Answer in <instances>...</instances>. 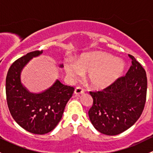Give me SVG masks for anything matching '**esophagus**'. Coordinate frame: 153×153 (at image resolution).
<instances>
[{
  "instance_id": "34e87169",
  "label": "esophagus",
  "mask_w": 153,
  "mask_h": 153,
  "mask_svg": "<svg viewBox=\"0 0 153 153\" xmlns=\"http://www.w3.org/2000/svg\"><path fill=\"white\" fill-rule=\"evenodd\" d=\"M84 92V89H82L81 86H78V87H76L75 89V95H81V94H83Z\"/></svg>"
}]
</instances>
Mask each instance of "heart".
Here are the masks:
<instances>
[{"mask_svg": "<svg viewBox=\"0 0 153 153\" xmlns=\"http://www.w3.org/2000/svg\"><path fill=\"white\" fill-rule=\"evenodd\" d=\"M124 64L121 60L104 52H95L82 55L65 64L67 73L72 78H78L87 73L89 84L94 89H103L113 84L121 75Z\"/></svg>", "mask_w": 153, "mask_h": 153, "instance_id": "obj_1", "label": "heart"}]
</instances>
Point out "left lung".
I'll use <instances>...</instances> for the list:
<instances>
[{
  "label": "left lung",
  "mask_w": 153,
  "mask_h": 153,
  "mask_svg": "<svg viewBox=\"0 0 153 153\" xmlns=\"http://www.w3.org/2000/svg\"><path fill=\"white\" fill-rule=\"evenodd\" d=\"M132 65L125 76L101 91L89 92L93 104L89 117L101 133L115 135L132 126L142 114L146 98V72L132 55Z\"/></svg>",
  "instance_id": "8db88e82"
}]
</instances>
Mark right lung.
<instances>
[{
  "instance_id": "add662e5",
  "label": "right lung",
  "mask_w": 153,
  "mask_h": 153,
  "mask_svg": "<svg viewBox=\"0 0 153 153\" xmlns=\"http://www.w3.org/2000/svg\"><path fill=\"white\" fill-rule=\"evenodd\" d=\"M43 51H34L18 58L11 65L6 78V95L12 118L28 132L44 135L51 132L62 118L64 109L73 94V86L58 80L41 93L29 92L21 81L23 68ZM63 67V64L60 65Z\"/></svg>"
}]
</instances>
